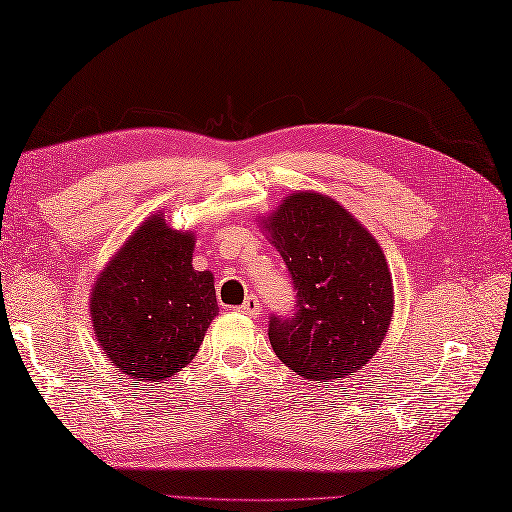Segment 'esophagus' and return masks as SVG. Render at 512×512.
I'll use <instances>...</instances> for the list:
<instances>
[{"instance_id":"esophagus-1","label":"esophagus","mask_w":512,"mask_h":512,"mask_svg":"<svg viewBox=\"0 0 512 512\" xmlns=\"http://www.w3.org/2000/svg\"><path fill=\"white\" fill-rule=\"evenodd\" d=\"M238 312L245 314V316H256L260 312V301L256 296H247L245 303L238 307Z\"/></svg>"}]
</instances>
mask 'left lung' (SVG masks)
Returning a JSON list of instances; mask_svg holds the SVG:
<instances>
[{"label": "left lung", "mask_w": 512, "mask_h": 512, "mask_svg": "<svg viewBox=\"0 0 512 512\" xmlns=\"http://www.w3.org/2000/svg\"><path fill=\"white\" fill-rule=\"evenodd\" d=\"M296 303L269 316V343L303 379H345L379 350L392 318V276L376 240L332 198L289 196L269 218Z\"/></svg>", "instance_id": "8db88e82"}]
</instances>
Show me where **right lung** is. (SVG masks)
I'll list each match as a JSON object with an SVG mask.
<instances>
[{
	"mask_svg": "<svg viewBox=\"0 0 512 512\" xmlns=\"http://www.w3.org/2000/svg\"><path fill=\"white\" fill-rule=\"evenodd\" d=\"M194 236L149 218L106 265L91 294L93 330L124 376L162 381L198 354L218 314L214 276L191 267Z\"/></svg>",
	"mask_w": 512,
	"mask_h": 512,
	"instance_id": "add662e5",
	"label": "right lung"
}]
</instances>
